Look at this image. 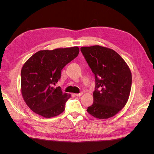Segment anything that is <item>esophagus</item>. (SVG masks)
<instances>
[{
  "label": "esophagus",
  "instance_id": "esophagus-1",
  "mask_svg": "<svg viewBox=\"0 0 154 154\" xmlns=\"http://www.w3.org/2000/svg\"><path fill=\"white\" fill-rule=\"evenodd\" d=\"M82 94H83V93L81 92V93H79V94H75L74 95H75V96H77V97H80V96H81Z\"/></svg>",
  "mask_w": 154,
  "mask_h": 154
}]
</instances>
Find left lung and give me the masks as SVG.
<instances>
[{
  "instance_id": "obj_1",
  "label": "left lung",
  "mask_w": 154,
  "mask_h": 154,
  "mask_svg": "<svg viewBox=\"0 0 154 154\" xmlns=\"http://www.w3.org/2000/svg\"><path fill=\"white\" fill-rule=\"evenodd\" d=\"M81 51L95 76L93 104L87 111L97 119L117 114L127 104L132 86V73L127 63L113 49L93 45Z\"/></svg>"
}]
</instances>
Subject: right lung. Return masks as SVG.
<instances>
[{"instance_id":"obj_1","label":"right lung","mask_w":154,"mask_h":154,"mask_svg":"<svg viewBox=\"0 0 154 154\" xmlns=\"http://www.w3.org/2000/svg\"><path fill=\"white\" fill-rule=\"evenodd\" d=\"M80 52L77 46L41 50L27 60L21 70V93L25 103L35 113L45 118L55 117L65 110L71 95L54 87L62 69Z\"/></svg>"}]
</instances>
